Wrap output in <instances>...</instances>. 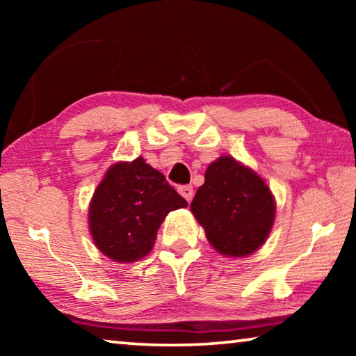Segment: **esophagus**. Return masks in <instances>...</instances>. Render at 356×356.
Listing matches in <instances>:
<instances>
[{"label": "esophagus", "instance_id": "obj_1", "mask_svg": "<svg viewBox=\"0 0 356 356\" xmlns=\"http://www.w3.org/2000/svg\"><path fill=\"white\" fill-rule=\"evenodd\" d=\"M179 193L180 195H182L186 201H191V197H193V186L191 185H182V186H179Z\"/></svg>", "mask_w": 356, "mask_h": 356}]
</instances>
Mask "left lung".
<instances>
[{"label":"left lung","mask_w":356,"mask_h":356,"mask_svg":"<svg viewBox=\"0 0 356 356\" xmlns=\"http://www.w3.org/2000/svg\"><path fill=\"white\" fill-rule=\"evenodd\" d=\"M190 209L216 251L243 257L267 240L276 207L272 191L254 171L221 156L209 165Z\"/></svg>","instance_id":"left-lung-1"}]
</instances>
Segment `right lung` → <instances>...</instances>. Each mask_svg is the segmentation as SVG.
<instances>
[{
	"label": "right lung",
	"mask_w": 356,
	"mask_h": 356,
	"mask_svg": "<svg viewBox=\"0 0 356 356\" xmlns=\"http://www.w3.org/2000/svg\"><path fill=\"white\" fill-rule=\"evenodd\" d=\"M186 206L163 174L138 156L106 171L89 206V229L105 256L116 262H135L154 248L165 216Z\"/></svg>",
	"instance_id": "1"
}]
</instances>
